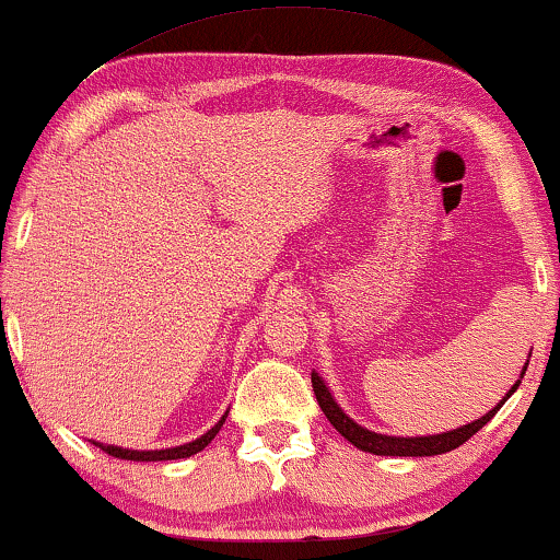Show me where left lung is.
I'll return each instance as SVG.
<instances>
[{
  "label": "left lung",
  "mask_w": 560,
  "mask_h": 560,
  "mask_svg": "<svg viewBox=\"0 0 560 560\" xmlns=\"http://www.w3.org/2000/svg\"><path fill=\"white\" fill-rule=\"evenodd\" d=\"M525 370H527V362L525 368H522V375L520 381L514 383L510 388V394H506L502 401L489 413H483L481 419H476V422L470 424H463L457 427V430H450V432H442V434H427V438H390V434H377V432H370L365 427H360L358 422H352L347 413L339 409V404L334 401L329 388L324 386V381L318 377V373H311V383H314V394H316V401L322 406V411L326 413V419H329L334 430L342 434L345 440H350L354 447L358 450H365V453H373V455H398V457H424V455H442V453H450V450L460 447L463 442H468L474 434L481 430L486 422H491V417L502 409V404L510 398L517 386L522 383V377H525Z\"/></svg>",
  "instance_id": "left-lung-1"
}]
</instances>
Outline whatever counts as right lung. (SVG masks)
<instances>
[{"label": "right lung", "instance_id": "add662e5", "mask_svg": "<svg viewBox=\"0 0 560 560\" xmlns=\"http://www.w3.org/2000/svg\"><path fill=\"white\" fill-rule=\"evenodd\" d=\"M226 417H229V413H223L221 422H218L215 427H210V430L202 434V438L187 442V445H179V447H166V450H122L118 445H103V442H92V445H97L107 455L120 457V460H143V463H151V460H179V457H190L195 453H200V450L206 447L208 442L215 438L218 430H221L223 422H226Z\"/></svg>", "mask_w": 560, "mask_h": 560}]
</instances>
